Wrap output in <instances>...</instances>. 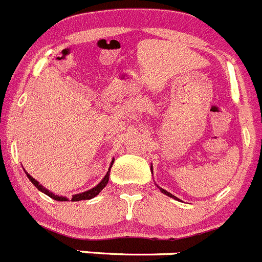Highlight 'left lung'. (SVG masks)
<instances>
[{
  "mask_svg": "<svg viewBox=\"0 0 262 262\" xmlns=\"http://www.w3.org/2000/svg\"><path fill=\"white\" fill-rule=\"evenodd\" d=\"M151 169H152V166H151ZM157 187H159V185H157ZM159 189H160V190H161V192H162V193H164V194L169 195V197H171V199H174V200H178V199H177V197H175V195H172V194H171V193H170V192H166V190H165V189H162V188H160V187H159Z\"/></svg>",
  "mask_w": 262,
  "mask_h": 262,
  "instance_id": "left-lung-1",
  "label": "left lung"
}]
</instances>
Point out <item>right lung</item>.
<instances>
[{"instance_id":"obj_1","label":"right lung","mask_w":262,"mask_h":262,"mask_svg":"<svg viewBox=\"0 0 262 262\" xmlns=\"http://www.w3.org/2000/svg\"><path fill=\"white\" fill-rule=\"evenodd\" d=\"M113 164H114V160H113V162H111V165H110V169H111V166H113ZM110 169H108L107 174H106L105 177H103V179L101 180V182L98 183V184L96 185L95 188H92V189H90V190H85V192H83V193H78V194H74L72 197V201H82V200H91V199H93V197H96V195H97L98 193H100L101 190H102L103 188L106 187V184H107V183H108V177H110ZM25 174H27V177L29 178L30 182H32L33 184L35 185V188H38V189H39L40 192H43V193H45V194H47L48 197H51V199L56 200V201H69V200H68L67 197H62V195H57V194H55V193L50 192V190H48V189H46V188L43 187V185L40 184L39 182H37V180H35L34 178L32 177V175L28 174L27 171H25Z\"/></svg>"}]
</instances>
